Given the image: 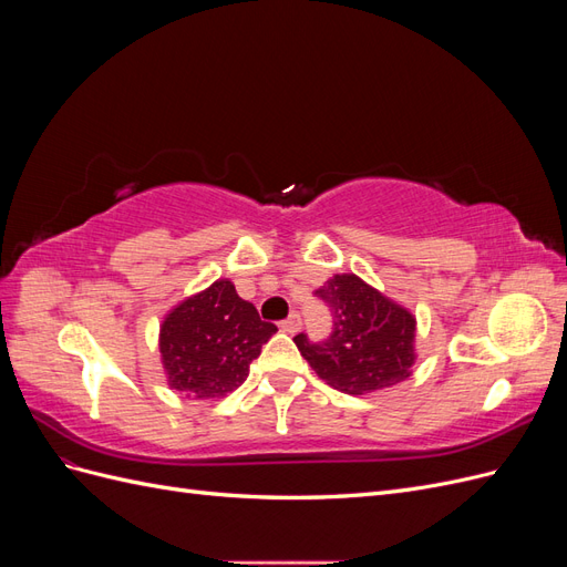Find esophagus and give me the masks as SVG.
Wrapping results in <instances>:
<instances>
[{
  "instance_id": "esophagus-1",
  "label": "esophagus",
  "mask_w": 567,
  "mask_h": 567,
  "mask_svg": "<svg viewBox=\"0 0 567 567\" xmlns=\"http://www.w3.org/2000/svg\"><path fill=\"white\" fill-rule=\"evenodd\" d=\"M279 326H281V331H286V333H296L300 329V317L298 315H290Z\"/></svg>"
}]
</instances>
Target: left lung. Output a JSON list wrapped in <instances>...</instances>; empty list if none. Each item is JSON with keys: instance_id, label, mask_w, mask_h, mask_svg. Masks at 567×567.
<instances>
[{"instance_id": "8db88e82", "label": "left lung", "mask_w": 567, "mask_h": 567, "mask_svg": "<svg viewBox=\"0 0 567 567\" xmlns=\"http://www.w3.org/2000/svg\"><path fill=\"white\" fill-rule=\"evenodd\" d=\"M317 296L331 307L333 333L296 346L323 383L348 394H367L406 381L416 362V317L357 274H333Z\"/></svg>"}]
</instances>
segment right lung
Masks as SVG:
<instances>
[{
  "label": "right lung",
  "mask_w": 567,
  "mask_h": 567,
  "mask_svg": "<svg viewBox=\"0 0 567 567\" xmlns=\"http://www.w3.org/2000/svg\"><path fill=\"white\" fill-rule=\"evenodd\" d=\"M274 333L277 326L238 298L229 279H217L163 317L158 350L165 381L194 400L227 398L248 379L250 362Z\"/></svg>",
  "instance_id": "add662e5"
}]
</instances>
